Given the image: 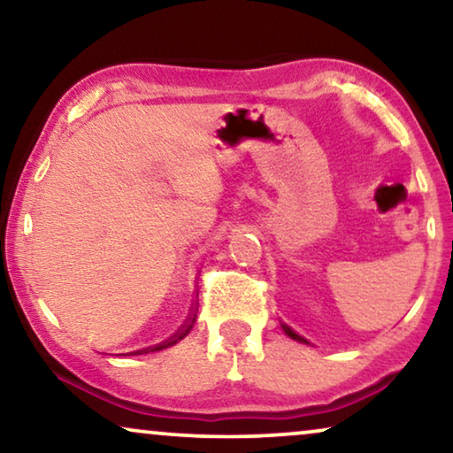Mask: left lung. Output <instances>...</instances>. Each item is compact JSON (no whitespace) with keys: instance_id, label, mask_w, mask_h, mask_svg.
<instances>
[{"instance_id":"8db88e82","label":"left lung","mask_w":453,"mask_h":453,"mask_svg":"<svg viewBox=\"0 0 453 453\" xmlns=\"http://www.w3.org/2000/svg\"><path fill=\"white\" fill-rule=\"evenodd\" d=\"M280 326H282V330H284V334H287V336H288V338H293V340H296V342H301V344H309L305 338H303V336H299V334H296L295 330H290V327H288L287 324H280Z\"/></svg>"}]
</instances>
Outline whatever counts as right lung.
Wrapping results in <instances>:
<instances>
[{
  "instance_id": "right-lung-1",
  "label": "right lung",
  "mask_w": 453,
  "mask_h": 453,
  "mask_svg": "<svg viewBox=\"0 0 453 453\" xmlns=\"http://www.w3.org/2000/svg\"><path fill=\"white\" fill-rule=\"evenodd\" d=\"M196 313H197V303H196V305H194V309H191V315H189V319L185 321V326L181 327V330H177L175 334H173V336H171L169 340H165V342H160V344H157V346H148V349H142V350H138L140 355H146V352H157V350L169 349V346L177 344L179 340H183V338L188 336V334L191 332V327H194V324H196Z\"/></svg>"
}]
</instances>
